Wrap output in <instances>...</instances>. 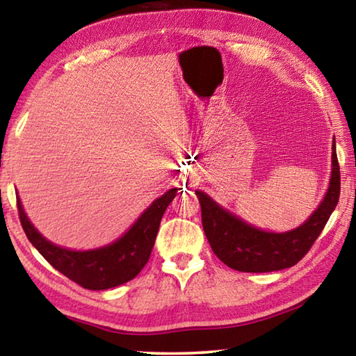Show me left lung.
<instances>
[{
  "instance_id": "obj_1",
  "label": "left lung",
  "mask_w": 356,
  "mask_h": 356,
  "mask_svg": "<svg viewBox=\"0 0 356 356\" xmlns=\"http://www.w3.org/2000/svg\"><path fill=\"white\" fill-rule=\"evenodd\" d=\"M331 166L330 185L321 206L300 227L281 234L267 232L248 225L220 207L206 193L196 190L204 232L216 257L227 267L250 273L276 272L300 262L321 236L339 201L341 172L334 140Z\"/></svg>"
}]
</instances>
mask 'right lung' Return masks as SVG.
<instances>
[{"label": "right lung", "mask_w": 356, "mask_h": 356, "mask_svg": "<svg viewBox=\"0 0 356 356\" xmlns=\"http://www.w3.org/2000/svg\"><path fill=\"white\" fill-rule=\"evenodd\" d=\"M176 193L177 188H171L155 200L116 242L89 251H72L48 242L28 220L20 200H17V207L28 240L47 259L48 264L84 289L105 291L134 280L147 264L161 216L176 197Z\"/></svg>", "instance_id": "obj_1"}]
</instances>
